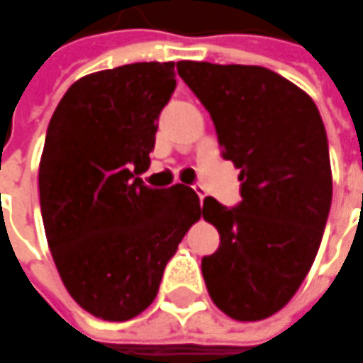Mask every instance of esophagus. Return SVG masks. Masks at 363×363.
<instances>
[{"instance_id": "1", "label": "esophagus", "mask_w": 363, "mask_h": 363, "mask_svg": "<svg viewBox=\"0 0 363 363\" xmlns=\"http://www.w3.org/2000/svg\"><path fill=\"white\" fill-rule=\"evenodd\" d=\"M193 189H194V193L199 194V199H201V203H203V201H205V196H206L205 189H203V186H201V184H194Z\"/></svg>"}]
</instances>
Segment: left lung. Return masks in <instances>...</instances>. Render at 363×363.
Masks as SVG:
<instances>
[{
	"label": "left lung",
	"mask_w": 363,
	"mask_h": 363,
	"mask_svg": "<svg viewBox=\"0 0 363 363\" xmlns=\"http://www.w3.org/2000/svg\"><path fill=\"white\" fill-rule=\"evenodd\" d=\"M208 110L223 158L241 169V203L203 201L219 249L203 257L213 303L237 321L277 313L318 255L331 206L325 126L315 102L294 82L261 66L177 62Z\"/></svg>",
	"instance_id": "8db88e82"
}]
</instances>
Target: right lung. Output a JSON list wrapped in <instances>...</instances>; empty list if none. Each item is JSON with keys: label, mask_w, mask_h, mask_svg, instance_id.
<instances>
[{"label": "right lung", "mask_w": 363, "mask_h": 363, "mask_svg": "<svg viewBox=\"0 0 363 363\" xmlns=\"http://www.w3.org/2000/svg\"><path fill=\"white\" fill-rule=\"evenodd\" d=\"M177 88L174 62H138L74 82L40 160V206L57 273L74 301L126 321L155 301L170 257L201 217L191 186L150 189L158 116Z\"/></svg>", "instance_id": "obj_1"}]
</instances>
